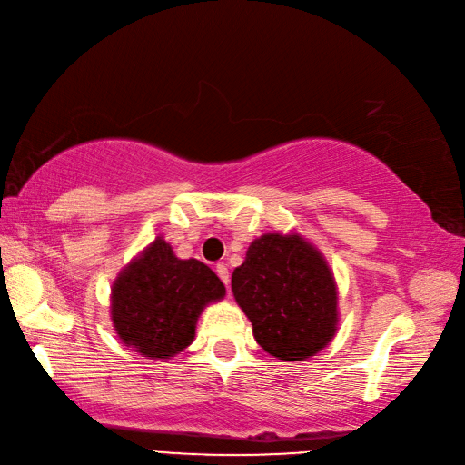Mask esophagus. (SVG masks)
<instances>
[{"label":"esophagus","instance_id":"1","mask_svg":"<svg viewBox=\"0 0 465 465\" xmlns=\"http://www.w3.org/2000/svg\"><path fill=\"white\" fill-rule=\"evenodd\" d=\"M215 272H217V275H219V279L223 281V283H224V285H229V281H231L229 267L224 265V263H217V265H215Z\"/></svg>","mask_w":465,"mask_h":465}]
</instances>
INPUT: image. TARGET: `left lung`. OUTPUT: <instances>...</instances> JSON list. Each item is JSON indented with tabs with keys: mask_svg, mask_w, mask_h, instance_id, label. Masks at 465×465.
I'll use <instances>...</instances> for the list:
<instances>
[{
	"mask_svg": "<svg viewBox=\"0 0 465 465\" xmlns=\"http://www.w3.org/2000/svg\"><path fill=\"white\" fill-rule=\"evenodd\" d=\"M236 302L256 341L281 361H302L335 333L337 292L330 267L301 236L263 234L232 272Z\"/></svg>",
	"mask_w": 465,
	"mask_h": 465,
	"instance_id": "obj_1",
	"label": "left lung"
}]
</instances>
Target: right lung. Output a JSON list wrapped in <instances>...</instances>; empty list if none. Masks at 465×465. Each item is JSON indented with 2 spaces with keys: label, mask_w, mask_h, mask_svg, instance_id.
Masks as SVG:
<instances>
[{
  "label": "right lung",
  "mask_w": 465,
  "mask_h": 465,
  "mask_svg": "<svg viewBox=\"0 0 465 465\" xmlns=\"http://www.w3.org/2000/svg\"><path fill=\"white\" fill-rule=\"evenodd\" d=\"M224 294L221 279L198 260H178L163 238L122 272L112 289V320L137 353L168 359L188 347L202 308Z\"/></svg>",
  "instance_id": "right-lung-1"
}]
</instances>
